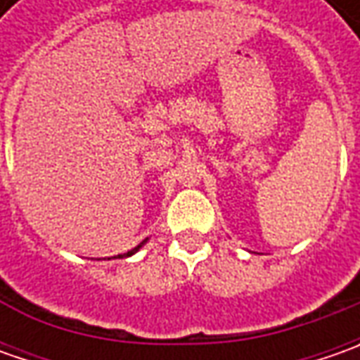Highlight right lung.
I'll list each match as a JSON object with an SVG mask.
<instances>
[{"instance_id": "obj_1", "label": "right lung", "mask_w": 360, "mask_h": 360, "mask_svg": "<svg viewBox=\"0 0 360 360\" xmlns=\"http://www.w3.org/2000/svg\"><path fill=\"white\" fill-rule=\"evenodd\" d=\"M144 242H146V240H144ZM144 242H142V244H138L136 248H131L130 252H126V255H118V258H126V256H131V255H134V252H138V250H140V248L144 246Z\"/></svg>"}]
</instances>
